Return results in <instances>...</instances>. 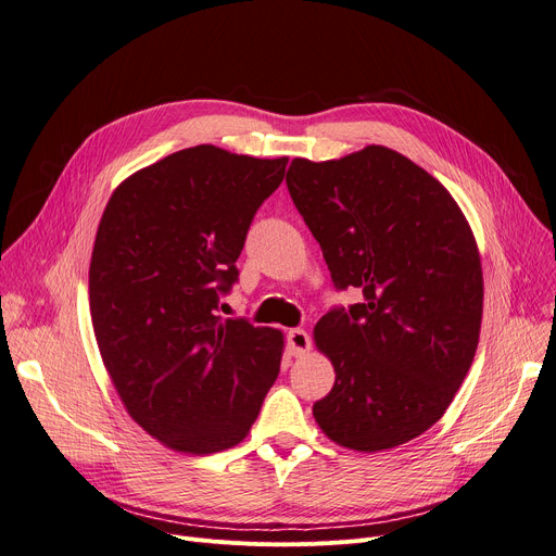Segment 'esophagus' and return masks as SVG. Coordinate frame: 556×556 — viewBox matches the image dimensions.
<instances>
[{
	"instance_id": "esophagus-1",
	"label": "esophagus",
	"mask_w": 556,
	"mask_h": 556,
	"mask_svg": "<svg viewBox=\"0 0 556 556\" xmlns=\"http://www.w3.org/2000/svg\"><path fill=\"white\" fill-rule=\"evenodd\" d=\"M288 349L293 356H304L311 352V336L304 329H290L288 336Z\"/></svg>"
}]
</instances>
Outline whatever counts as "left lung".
<instances>
[{"instance_id":"1","label":"left lung","mask_w":556,"mask_h":556,"mask_svg":"<svg viewBox=\"0 0 556 556\" xmlns=\"http://www.w3.org/2000/svg\"><path fill=\"white\" fill-rule=\"evenodd\" d=\"M286 185L336 288L363 290L313 329L336 369L313 417L352 451L410 442L444 417L478 349L484 283L471 225L440 180L386 146L295 157Z\"/></svg>"}]
</instances>
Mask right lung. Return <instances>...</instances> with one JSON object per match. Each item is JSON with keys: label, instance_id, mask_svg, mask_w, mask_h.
<instances>
[{"label": "right lung", "instance_id": "1", "mask_svg": "<svg viewBox=\"0 0 556 556\" xmlns=\"http://www.w3.org/2000/svg\"><path fill=\"white\" fill-rule=\"evenodd\" d=\"M286 164L200 143L132 173L101 216L90 261L99 352L128 415L173 451L237 446L277 381L283 333L216 308Z\"/></svg>", "mask_w": 556, "mask_h": 556}]
</instances>
